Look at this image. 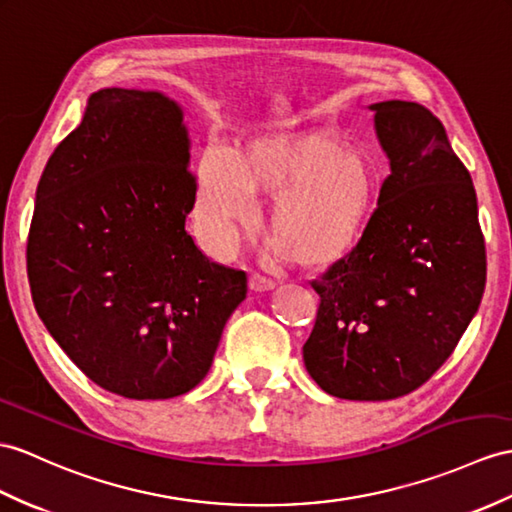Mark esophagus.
I'll return each instance as SVG.
<instances>
[{
    "mask_svg": "<svg viewBox=\"0 0 512 512\" xmlns=\"http://www.w3.org/2000/svg\"><path fill=\"white\" fill-rule=\"evenodd\" d=\"M249 289H252L254 293H267V291L276 289V282L265 278V276H258V273H254V276L249 278Z\"/></svg>",
    "mask_w": 512,
    "mask_h": 512,
    "instance_id": "esophagus-1",
    "label": "esophagus"
}]
</instances>
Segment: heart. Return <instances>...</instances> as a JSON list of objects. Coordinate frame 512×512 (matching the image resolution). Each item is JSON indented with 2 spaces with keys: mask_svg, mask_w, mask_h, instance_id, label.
<instances>
[{
  "mask_svg": "<svg viewBox=\"0 0 512 512\" xmlns=\"http://www.w3.org/2000/svg\"><path fill=\"white\" fill-rule=\"evenodd\" d=\"M378 176L360 147L328 130L258 132L230 154L208 149L195 176V219L210 254L228 256L254 223L252 197H271L269 241L299 267H330L363 236Z\"/></svg>",
  "mask_w": 512,
  "mask_h": 512,
  "instance_id": "b5f03b06",
  "label": "heart"
}]
</instances>
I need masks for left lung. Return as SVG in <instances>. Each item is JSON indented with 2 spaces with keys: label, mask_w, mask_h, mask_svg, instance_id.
I'll list each match as a JSON object with an SVG mask.
<instances>
[{
  "label": "left lung",
  "mask_w": 512,
  "mask_h": 512,
  "mask_svg": "<svg viewBox=\"0 0 512 512\" xmlns=\"http://www.w3.org/2000/svg\"><path fill=\"white\" fill-rule=\"evenodd\" d=\"M391 173L358 245L313 282L304 365L341 400L419 389L454 352L486 282L478 199L443 123L417 102L367 106Z\"/></svg>",
  "instance_id": "left-lung-1"
}]
</instances>
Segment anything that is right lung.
<instances>
[{"label": "right lung", "instance_id": "obj_1", "mask_svg": "<svg viewBox=\"0 0 512 512\" xmlns=\"http://www.w3.org/2000/svg\"><path fill=\"white\" fill-rule=\"evenodd\" d=\"M184 108L156 89L95 91L49 156L28 239L36 313L73 363L128 400L189 393L213 365L245 271L210 263Z\"/></svg>", "mask_w": 512, "mask_h": 512}]
</instances>
